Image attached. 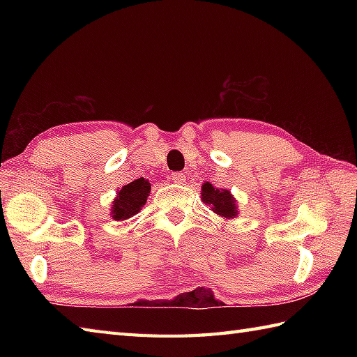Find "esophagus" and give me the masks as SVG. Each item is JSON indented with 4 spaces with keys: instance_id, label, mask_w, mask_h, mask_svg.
<instances>
[{
    "instance_id": "1",
    "label": "esophagus",
    "mask_w": 357,
    "mask_h": 357,
    "mask_svg": "<svg viewBox=\"0 0 357 357\" xmlns=\"http://www.w3.org/2000/svg\"><path fill=\"white\" fill-rule=\"evenodd\" d=\"M185 178H187L185 173H183V172H176V173L172 174V181L174 184H184Z\"/></svg>"
}]
</instances>
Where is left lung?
I'll return each mask as SVG.
<instances>
[{
  "mask_svg": "<svg viewBox=\"0 0 357 357\" xmlns=\"http://www.w3.org/2000/svg\"><path fill=\"white\" fill-rule=\"evenodd\" d=\"M202 201L210 204L211 210L225 219H231L238 215L236 202H234L230 192L219 190V188H215L210 183L202 185Z\"/></svg>",
  "mask_w": 357,
  "mask_h": 357,
  "instance_id": "8db88e82",
  "label": "left lung"
}]
</instances>
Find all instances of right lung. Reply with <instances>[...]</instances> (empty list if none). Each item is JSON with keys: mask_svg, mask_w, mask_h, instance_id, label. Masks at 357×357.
Listing matches in <instances>:
<instances>
[{"mask_svg": "<svg viewBox=\"0 0 357 357\" xmlns=\"http://www.w3.org/2000/svg\"><path fill=\"white\" fill-rule=\"evenodd\" d=\"M150 193V183L147 179L139 178L124 185L118 192V198L113 201L112 216L116 221L132 218L146 206L147 196Z\"/></svg>", "mask_w": 357, "mask_h": 357, "instance_id": "add662e5", "label": "right lung"}]
</instances>
